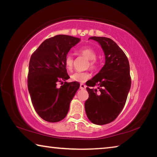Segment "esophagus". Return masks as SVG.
<instances>
[{"mask_svg":"<svg viewBox=\"0 0 157 157\" xmlns=\"http://www.w3.org/2000/svg\"><path fill=\"white\" fill-rule=\"evenodd\" d=\"M86 85H85V84H80V86H79V89L83 90V89H86Z\"/></svg>","mask_w":157,"mask_h":157,"instance_id":"1","label":"esophagus"}]
</instances>
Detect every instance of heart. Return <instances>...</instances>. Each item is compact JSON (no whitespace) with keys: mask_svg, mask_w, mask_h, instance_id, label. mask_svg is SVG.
<instances>
[{"mask_svg":"<svg viewBox=\"0 0 157 157\" xmlns=\"http://www.w3.org/2000/svg\"><path fill=\"white\" fill-rule=\"evenodd\" d=\"M79 52L82 55H83L87 59H89V63L88 64L89 66L91 69H94L96 68L97 66V60L95 58L97 57V52L95 50L92 48L91 47L89 46H84L79 49ZM65 66L67 70L69 71H71L73 67V63H74V59L72 55H68L65 58ZM90 73L86 71L84 72H76L74 73L71 76V79L73 81L78 82H86L87 79H89Z\"/></svg>","mask_w":157,"mask_h":157,"instance_id":"1","label":"heart"}]
</instances>
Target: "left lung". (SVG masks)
<instances>
[{
  "mask_svg": "<svg viewBox=\"0 0 157 157\" xmlns=\"http://www.w3.org/2000/svg\"><path fill=\"white\" fill-rule=\"evenodd\" d=\"M98 41L105 55V63L86 86L89 98L84 104L89 121L95 124H108L120 114L125 105L131 87L129 63L126 55L112 39L91 36Z\"/></svg>",
  "mask_w": 157,
  "mask_h": 157,
  "instance_id": "8db88e82",
  "label": "left lung"
}]
</instances>
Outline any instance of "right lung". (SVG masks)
<instances>
[{
  "instance_id": "obj_1",
  "label": "right lung",
  "mask_w": 157,
  "mask_h": 157,
  "mask_svg": "<svg viewBox=\"0 0 157 157\" xmlns=\"http://www.w3.org/2000/svg\"><path fill=\"white\" fill-rule=\"evenodd\" d=\"M80 39L59 34L47 39L30 57L28 88L32 103L42 119L50 123L63 120L67 115L71 101L78 91V82H57L69 79L65 58Z\"/></svg>"
}]
</instances>
